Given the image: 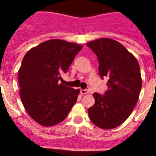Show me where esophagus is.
Returning <instances> with one entry per match:
<instances>
[{
  "instance_id": "34e87169",
  "label": "esophagus",
  "mask_w": 156,
  "mask_h": 156,
  "mask_svg": "<svg viewBox=\"0 0 156 156\" xmlns=\"http://www.w3.org/2000/svg\"><path fill=\"white\" fill-rule=\"evenodd\" d=\"M88 90H87V89H81L80 90V94H88Z\"/></svg>"
}]
</instances>
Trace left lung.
Segmentation results:
<instances>
[{
  "label": "left lung",
  "instance_id": "obj_1",
  "mask_svg": "<svg viewBox=\"0 0 156 156\" xmlns=\"http://www.w3.org/2000/svg\"><path fill=\"white\" fill-rule=\"evenodd\" d=\"M97 55L101 79L107 78L104 94L95 92V103L88 108L94 124L102 129L119 126L131 114L138 101L142 81L137 59L120 43L102 38L87 44Z\"/></svg>",
  "mask_w": 156,
  "mask_h": 156
}]
</instances>
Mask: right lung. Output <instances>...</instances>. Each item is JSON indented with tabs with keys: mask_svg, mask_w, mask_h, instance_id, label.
I'll list each match as a JSON object with an SVG mask.
<instances>
[{
	"mask_svg": "<svg viewBox=\"0 0 156 156\" xmlns=\"http://www.w3.org/2000/svg\"><path fill=\"white\" fill-rule=\"evenodd\" d=\"M83 46L55 39L25 55L19 70L20 96L32 119L44 126L62 122L77 101L80 90L59 83Z\"/></svg>",
	"mask_w": 156,
	"mask_h": 156,
	"instance_id": "obj_1",
	"label": "right lung"
}]
</instances>
